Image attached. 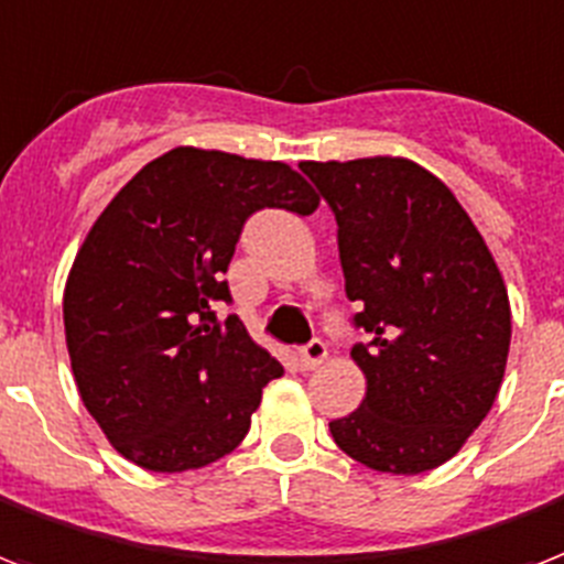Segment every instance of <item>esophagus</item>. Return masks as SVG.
<instances>
[{"mask_svg": "<svg viewBox=\"0 0 564 564\" xmlns=\"http://www.w3.org/2000/svg\"><path fill=\"white\" fill-rule=\"evenodd\" d=\"M326 358H328L326 344H323V340H317V337H314L311 344H305L303 349H300V367H303V369L319 367V364H323Z\"/></svg>", "mask_w": 564, "mask_h": 564, "instance_id": "1", "label": "esophagus"}]
</instances>
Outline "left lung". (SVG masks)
I'll return each mask as SVG.
<instances>
[{"mask_svg": "<svg viewBox=\"0 0 564 564\" xmlns=\"http://www.w3.org/2000/svg\"><path fill=\"white\" fill-rule=\"evenodd\" d=\"M337 220L367 395L328 431L352 460L419 475L460 452L510 355V296L452 188L399 156L303 162Z\"/></svg>", "mask_w": 564, "mask_h": 564, "instance_id": "left-lung-1", "label": "left lung"}]
</instances>
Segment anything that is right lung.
Segmentation results:
<instances>
[{
    "label": "right lung",
    "mask_w": 564,
    "mask_h": 564,
    "mask_svg": "<svg viewBox=\"0 0 564 564\" xmlns=\"http://www.w3.org/2000/svg\"><path fill=\"white\" fill-rule=\"evenodd\" d=\"M319 197L285 162L174 148L98 215L63 291L78 393L112 448L148 471L220 460L285 369L232 303L227 273L259 209L311 215Z\"/></svg>",
    "instance_id": "add662e5"
}]
</instances>
